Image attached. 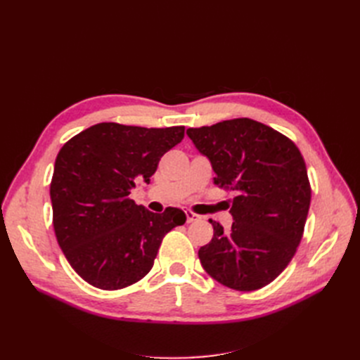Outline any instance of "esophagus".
<instances>
[{"instance_id":"obj_1","label":"esophagus","mask_w":360,"mask_h":360,"mask_svg":"<svg viewBox=\"0 0 360 360\" xmlns=\"http://www.w3.org/2000/svg\"><path fill=\"white\" fill-rule=\"evenodd\" d=\"M200 219H201V216H200V214L193 213L192 210H186V221H188V224L195 222V221H200Z\"/></svg>"}]
</instances>
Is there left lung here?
I'll list each match as a JSON object with an SVG mask.
<instances>
[{
  "mask_svg": "<svg viewBox=\"0 0 360 360\" xmlns=\"http://www.w3.org/2000/svg\"><path fill=\"white\" fill-rule=\"evenodd\" d=\"M188 136L209 158L217 188L233 191L230 231L213 225L201 266L219 284L254 291L276 279L297 250L311 204L303 156L290 138L250 118L191 127Z\"/></svg>",
  "mask_w": 360,
  "mask_h": 360,
  "instance_id": "obj_1",
  "label": "left lung"
}]
</instances>
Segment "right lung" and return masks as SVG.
Instances as JSON below:
<instances>
[{"label":"right lung","instance_id":"1","mask_svg":"<svg viewBox=\"0 0 360 360\" xmlns=\"http://www.w3.org/2000/svg\"><path fill=\"white\" fill-rule=\"evenodd\" d=\"M184 126L147 129L99 123L60 150L51 181L52 222L72 269L90 285L120 290L143 279L172 228L176 207L153 213L129 198L150 183L160 158L181 143Z\"/></svg>","mask_w":360,"mask_h":360}]
</instances>
